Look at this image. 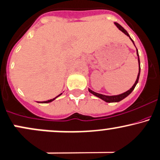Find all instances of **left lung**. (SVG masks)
Here are the masks:
<instances>
[{
	"label": "left lung",
	"instance_id": "1",
	"mask_svg": "<svg viewBox=\"0 0 160 160\" xmlns=\"http://www.w3.org/2000/svg\"><path fill=\"white\" fill-rule=\"evenodd\" d=\"M115 25H116L117 27L118 28V29H120L121 31L123 32H124V34L127 35L128 36H129V37H130V36H129L128 33V32L126 31L125 29H124V28H123L122 26L120 25V24H118V22H115ZM131 38V41H132L133 43H134V41H133V40L131 39V38ZM137 52H138V49H137ZM137 54H138V63H139V73H138V77H137V80H136V81H135L134 84V85H133V87L129 89V90H128L127 92H124V93H122V94H120V95H117V96H106V95H102V94L97 93V92H95L94 91L91 90V89H89V92H91V93H92V94H93L94 96H97V97L100 98V99H101L104 100V101L106 102H120L121 100L124 99V98L127 97V96H128V95L131 93V92H132L133 90H134V89L135 88V87H136L137 83H138V80H139L140 72V59H139V54H138V52H137Z\"/></svg>",
	"mask_w": 160,
	"mask_h": 160
}]
</instances>
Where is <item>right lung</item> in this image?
<instances>
[{"mask_svg": "<svg viewBox=\"0 0 160 160\" xmlns=\"http://www.w3.org/2000/svg\"><path fill=\"white\" fill-rule=\"evenodd\" d=\"M61 94H62V93H61L60 95H58V96H56V97H55V98H54V99H52L48 100V101H44V102H41V103H48V102H52V101H53V100H54V99H56V98H57V97H58V96H61Z\"/></svg>", "mask_w": 160, "mask_h": 160, "instance_id": "right-lung-1", "label": "right lung"}]
</instances>
